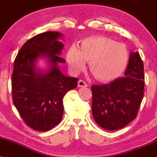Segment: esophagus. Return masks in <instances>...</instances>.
Segmentation results:
<instances>
[{
  "label": "esophagus",
  "instance_id": "34e87169",
  "mask_svg": "<svg viewBox=\"0 0 157 157\" xmlns=\"http://www.w3.org/2000/svg\"><path fill=\"white\" fill-rule=\"evenodd\" d=\"M88 84L83 80H79L78 81V87H87Z\"/></svg>",
  "mask_w": 157,
  "mask_h": 157
}]
</instances>
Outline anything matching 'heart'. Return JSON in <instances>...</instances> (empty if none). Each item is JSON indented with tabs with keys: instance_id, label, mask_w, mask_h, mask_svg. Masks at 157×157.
I'll return each mask as SVG.
<instances>
[{
	"instance_id": "heart-1",
	"label": "heart",
	"mask_w": 157,
	"mask_h": 157,
	"mask_svg": "<svg viewBox=\"0 0 157 157\" xmlns=\"http://www.w3.org/2000/svg\"><path fill=\"white\" fill-rule=\"evenodd\" d=\"M66 59L74 74L80 73L89 61V69L97 80L108 82L123 72L128 61V52L124 44L105 37L84 39L79 48L68 49Z\"/></svg>"
}]
</instances>
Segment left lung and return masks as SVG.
<instances>
[{"label": "left lung", "instance_id": "left-lung-1", "mask_svg": "<svg viewBox=\"0 0 157 157\" xmlns=\"http://www.w3.org/2000/svg\"><path fill=\"white\" fill-rule=\"evenodd\" d=\"M125 77L107 84L94 85L93 117L102 128L115 131L134 120L144 94V66L138 52L130 53Z\"/></svg>", "mask_w": 157, "mask_h": 157}]
</instances>
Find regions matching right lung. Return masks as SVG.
<instances>
[{
  "label": "right lung",
  "mask_w": 157,
  "mask_h": 157,
  "mask_svg": "<svg viewBox=\"0 0 157 157\" xmlns=\"http://www.w3.org/2000/svg\"><path fill=\"white\" fill-rule=\"evenodd\" d=\"M58 32H46L26 41L16 57L12 76V100L23 121L32 129L46 131L55 127L63 114V99L77 86L78 79L64 75L59 63L64 45ZM40 59L46 70L39 69Z\"/></svg>",
  "instance_id": "add662e5"
}]
</instances>
